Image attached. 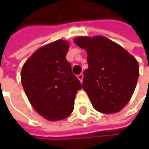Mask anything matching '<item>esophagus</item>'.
Wrapping results in <instances>:
<instances>
[{
	"mask_svg": "<svg viewBox=\"0 0 149 149\" xmlns=\"http://www.w3.org/2000/svg\"><path fill=\"white\" fill-rule=\"evenodd\" d=\"M78 79H79V81L80 82H82L83 81V78H84V75H83V74H78Z\"/></svg>",
	"mask_w": 149,
	"mask_h": 149,
	"instance_id": "obj_1",
	"label": "esophagus"
}]
</instances>
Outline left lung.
<instances>
[{
  "label": "left lung",
  "instance_id": "8db88e82",
  "mask_svg": "<svg viewBox=\"0 0 149 149\" xmlns=\"http://www.w3.org/2000/svg\"><path fill=\"white\" fill-rule=\"evenodd\" d=\"M74 41L87 52L89 68L84 72L83 89L93 107L103 113L120 111L134 92L139 75L138 61L104 36H80Z\"/></svg>",
  "mask_w": 149,
  "mask_h": 149
}]
</instances>
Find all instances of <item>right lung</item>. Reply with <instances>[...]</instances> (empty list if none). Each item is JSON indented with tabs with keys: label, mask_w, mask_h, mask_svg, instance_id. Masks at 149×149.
<instances>
[{
	"label": "right lung",
	"mask_w": 149,
	"mask_h": 149,
	"mask_svg": "<svg viewBox=\"0 0 149 149\" xmlns=\"http://www.w3.org/2000/svg\"><path fill=\"white\" fill-rule=\"evenodd\" d=\"M70 45L59 40L37 49L21 70V84L35 110L45 118L56 121L74 109L80 81L66 60Z\"/></svg>",
	"instance_id": "1"
}]
</instances>
